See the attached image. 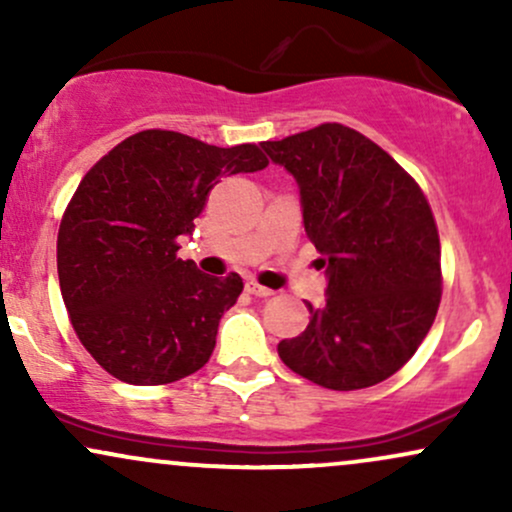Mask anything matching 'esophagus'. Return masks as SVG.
<instances>
[{
	"instance_id": "1",
	"label": "esophagus",
	"mask_w": 512,
	"mask_h": 512,
	"mask_svg": "<svg viewBox=\"0 0 512 512\" xmlns=\"http://www.w3.org/2000/svg\"><path fill=\"white\" fill-rule=\"evenodd\" d=\"M248 293H252V296H257V298H269V296H274L272 289H267V286L257 284V281H248Z\"/></svg>"
}]
</instances>
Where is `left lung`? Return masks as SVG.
Listing matches in <instances>:
<instances>
[{"label": "left lung", "mask_w": 512, "mask_h": 512, "mask_svg": "<svg viewBox=\"0 0 512 512\" xmlns=\"http://www.w3.org/2000/svg\"><path fill=\"white\" fill-rule=\"evenodd\" d=\"M262 149L296 178L303 223L327 267V301L279 342L293 373L327 390L395 375L436 320L440 238L419 182L356 129L325 122Z\"/></svg>", "instance_id": "left-lung-1"}]
</instances>
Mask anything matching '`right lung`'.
<instances>
[{
  "label": "right lung",
  "mask_w": 512,
  "mask_h": 512,
  "mask_svg": "<svg viewBox=\"0 0 512 512\" xmlns=\"http://www.w3.org/2000/svg\"><path fill=\"white\" fill-rule=\"evenodd\" d=\"M267 163L257 144L221 149L144 129L81 178L57 233V274L76 337L113 378L168 385L209 361L243 279L202 274L180 260L178 238L223 175Z\"/></svg>",
  "instance_id": "add662e5"
}]
</instances>
